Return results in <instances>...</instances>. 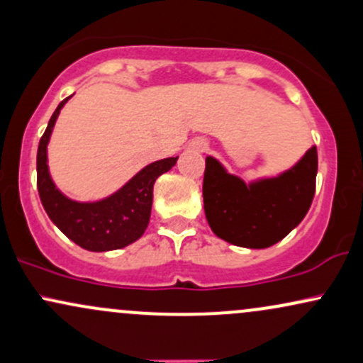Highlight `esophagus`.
Returning <instances> with one entry per match:
<instances>
[{
	"mask_svg": "<svg viewBox=\"0 0 363 363\" xmlns=\"http://www.w3.org/2000/svg\"><path fill=\"white\" fill-rule=\"evenodd\" d=\"M191 147H193L194 150H198V152H205V150L208 148V143L205 140H194L193 143H191Z\"/></svg>",
	"mask_w": 363,
	"mask_h": 363,
	"instance_id": "1",
	"label": "esophagus"
}]
</instances>
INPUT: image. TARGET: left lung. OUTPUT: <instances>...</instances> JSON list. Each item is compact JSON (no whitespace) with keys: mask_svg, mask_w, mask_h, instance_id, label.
<instances>
[{"mask_svg":"<svg viewBox=\"0 0 363 363\" xmlns=\"http://www.w3.org/2000/svg\"><path fill=\"white\" fill-rule=\"evenodd\" d=\"M318 148L311 147L280 177L245 186L215 158H206L203 201L206 220L220 239L240 247L264 249L289 235L309 211L315 193Z\"/></svg>","mask_w":363,"mask_h":363,"instance_id":"left-lung-1","label":"left lung"}]
</instances>
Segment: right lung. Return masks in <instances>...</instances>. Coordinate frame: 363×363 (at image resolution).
Here are the masks:
<instances>
[{"instance_id":"1","label":"right lung","mask_w":363,"mask_h":363,"mask_svg":"<svg viewBox=\"0 0 363 363\" xmlns=\"http://www.w3.org/2000/svg\"><path fill=\"white\" fill-rule=\"evenodd\" d=\"M68 99L56 107L37 148V189L40 201L52 223L80 247L94 252L123 249L138 240L147 230L153 201V184L158 176L176 165L177 157L147 165L118 193L102 201H72L61 194L51 181L45 155L54 123Z\"/></svg>"}]
</instances>
